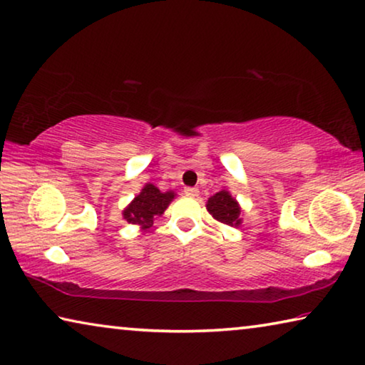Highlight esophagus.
<instances>
[{
  "mask_svg": "<svg viewBox=\"0 0 365 365\" xmlns=\"http://www.w3.org/2000/svg\"><path fill=\"white\" fill-rule=\"evenodd\" d=\"M183 193L187 195V196H192V198H196V196L200 195L198 188H193V187H188V188H185V190H183Z\"/></svg>",
  "mask_w": 365,
  "mask_h": 365,
  "instance_id": "esophagus-1",
  "label": "esophagus"
}]
</instances>
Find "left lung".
I'll list each match as a JSON object with an SVG mask.
<instances>
[{"instance_id": "obj_1", "label": "left lung", "mask_w": 365, "mask_h": 365, "mask_svg": "<svg viewBox=\"0 0 365 365\" xmlns=\"http://www.w3.org/2000/svg\"><path fill=\"white\" fill-rule=\"evenodd\" d=\"M206 210L212 214L216 221L227 224V225H240V206L237 201L230 196L227 190H221V192L212 195L207 200Z\"/></svg>"}]
</instances>
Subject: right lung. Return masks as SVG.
<instances>
[{"mask_svg": "<svg viewBox=\"0 0 365 365\" xmlns=\"http://www.w3.org/2000/svg\"><path fill=\"white\" fill-rule=\"evenodd\" d=\"M175 198L173 192L162 193L153 183H146L141 193L123 210V217L130 224H138L143 229H149L155 216H160L167 210L170 201Z\"/></svg>", "mask_w": 365, "mask_h": 365, "instance_id": "1", "label": "right lung"}]
</instances>
